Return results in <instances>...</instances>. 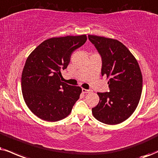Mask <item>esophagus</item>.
Masks as SVG:
<instances>
[{
	"label": "esophagus",
	"mask_w": 158,
	"mask_h": 158,
	"mask_svg": "<svg viewBox=\"0 0 158 158\" xmlns=\"http://www.w3.org/2000/svg\"><path fill=\"white\" fill-rule=\"evenodd\" d=\"M91 90L90 89H82V92L83 94H87V93H89L91 92Z\"/></svg>",
	"instance_id": "esophagus-1"
}]
</instances>
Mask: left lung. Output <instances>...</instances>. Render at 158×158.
Wrapping results in <instances>:
<instances>
[{"instance_id":"8db88e82","label":"left lung","mask_w":158,"mask_h":158,"mask_svg":"<svg viewBox=\"0 0 158 158\" xmlns=\"http://www.w3.org/2000/svg\"><path fill=\"white\" fill-rule=\"evenodd\" d=\"M102 58V76L109 79L108 92H98L100 102L92 108L94 118L107 124H117L133 114L141 99L143 79L139 63L119 41L89 35Z\"/></svg>"}]
</instances>
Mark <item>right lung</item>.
I'll list each match as a JSON object with an SVG mask.
<instances>
[{
    "label": "right lung",
    "mask_w": 158,
    "mask_h": 158,
    "mask_svg": "<svg viewBox=\"0 0 158 158\" xmlns=\"http://www.w3.org/2000/svg\"><path fill=\"white\" fill-rule=\"evenodd\" d=\"M86 40V35L50 38L28 56L21 77L22 92L25 104L39 118L57 122L71 113L82 89L61 82V72Z\"/></svg>",
    "instance_id": "right-lung-1"
}]
</instances>
